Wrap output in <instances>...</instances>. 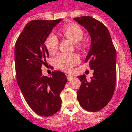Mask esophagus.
Returning <instances> with one entry per match:
<instances>
[{
  "mask_svg": "<svg viewBox=\"0 0 132 132\" xmlns=\"http://www.w3.org/2000/svg\"><path fill=\"white\" fill-rule=\"evenodd\" d=\"M66 77H67V79H68V80H71V79H72V76L71 75H70V74H66Z\"/></svg>",
  "mask_w": 132,
  "mask_h": 132,
  "instance_id": "34e87169",
  "label": "esophagus"
}]
</instances>
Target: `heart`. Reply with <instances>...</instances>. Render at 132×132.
Segmentation results:
<instances>
[{
	"label": "heart",
	"mask_w": 132,
	"mask_h": 132,
	"mask_svg": "<svg viewBox=\"0 0 132 132\" xmlns=\"http://www.w3.org/2000/svg\"><path fill=\"white\" fill-rule=\"evenodd\" d=\"M61 33L64 37L71 40L73 43H75V46L77 49L80 50L82 48V44L80 41L83 38L84 32L79 25L75 24L67 25L61 29ZM59 43V41L57 36L53 33L48 34L44 40V45L47 51L50 54L57 51ZM79 62L80 57L76 53H60L53 59V64L55 67L63 71H69L72 67L77 65Z\"/></svg>",
	"instance_id": "heart-1"
}]
</instances>
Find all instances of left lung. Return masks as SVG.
Instances as JSON below:
<instances>
[{
  "label": "left lung",
  "mask_w": 132,
  "mask_h": 132,
  "mask_svg": "<svg viewBox=\"0 0 132 132\" xmlns=\"http://www.w3.org/2000/svg\"><path fill=\"white\" fill-rule=\"evenodd\" d=\"M89 31L92 43L91 50L85 62L94 70L90 81L86 75L79 77L81 81L77 91V99L83 109L96 112L103 109L111 100L116 87L117 52L107 27L91 16L73 19Z\"/></svg>",
  "instance_id": "1"
}]
</instances>
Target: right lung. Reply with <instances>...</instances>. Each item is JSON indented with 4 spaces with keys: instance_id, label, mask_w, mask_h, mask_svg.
<instances>
[{
    "instance_id": "add662e5",
    "label": "right lung",
    "mask_w": 132,
    "mask_h": 132,
    "mask_svg": "<svg viewBox=\"0 0 132 132\" xmlns=\"http://www.w3.org/2000/svg\"><path fill=\"white\" fill-rule=\"evenodd\" d=\"M61 19L32 20L27 24L15 45L16 79L27 104L34 112L42 117H51L61 107L60 93L67 77L59 71L47 77L42 73L49 57L44 40Z\"/></svg>"
}]
</instances>
